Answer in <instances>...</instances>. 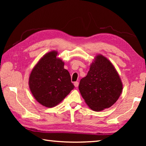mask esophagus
I'll return each instance as SVG.
<instances>
[{
	"label": "esophagus",
	"instance_id": "obj_1",
	"mask_svg": "<svg viewBox=\"0 0 146 146\" xmlns=\"http://www.w3.org/2000/svg\"><path fill=\"white\" fill-rule=\"evenodd\" d=\"M78 85H79V83L78 82H75V83H74V85H75V87H78Z\"/></svg>",
	"mask_w": 146,
	"mask_h": 146
}]
</instances>
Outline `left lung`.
<instances>
[{"mask_svg": "<svg viewBox=\"0 0 146 146\" xmlns=\"http://www.w3.org/2000/svg\"><path fill=\"white\" fill-rule=\"evenodd\" d=\"M79 90L86 105L94 111H102L115 103L123 85L113 64L102 54L95 58L87 75L81 79Z\"/></svg>", "mask_w": 146, "mask_h": 146, "instance_id": "1", "label": "left lung"}]
</instances>
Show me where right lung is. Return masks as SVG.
Instances as JSON below:
<instances>
[{
    "instance_id": "add662e5",
    "label": "right lung",
    "mask_w": 146,
    "mask_h": 146,
    "mask_svg": "<svg viewBox=\"0 0 146 146\" xmlns=\"http://www.w3.org/2000/svg\"><path fill=\"white\" fill-rule=\"evenodd\" d=\"M51 51L40 59L31 71L29 86L33 97L43 106H56L74 88L64 63Z\"/></svg>"
}]
</instances>
